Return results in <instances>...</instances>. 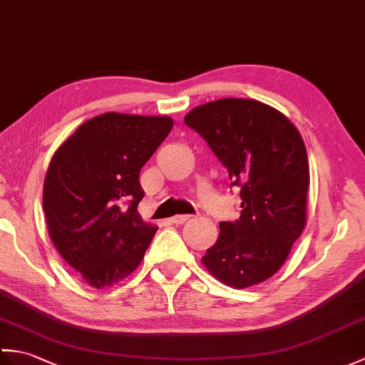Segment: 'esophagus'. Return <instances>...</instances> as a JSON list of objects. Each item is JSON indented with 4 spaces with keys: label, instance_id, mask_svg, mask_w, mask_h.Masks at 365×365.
I'll list each match as a JSON object with an SVG mask.
<instances>
[{
    "label": "esophagus",
    "instance_id": "1",
    "mask_svg": "<svg viewBox=\"0 0 365 365\" xmlns=\"http://www.w3.org/2000/svg\"><path fill=\"white\" fill-rule=\"evenodd\" d=\"M190 217H191L190 215H177V216L171 217V222H173V224H177V225H180V224H183V222L188 221Z\"/></svg>",
    "mask_w": 365,
    "mask_h": 365
}]
</instances>
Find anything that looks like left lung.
<instances>
[{"label":"left lung","mask_w":365,"mask_h":365,"mask_svg":"<svg viewBox=\"0 0 365 365\" xmlns=\"http://www.w3.org/2000/svg\"><path fill=\"white\" fill-rule=\"evenodd\" d=\"M185 124L207 141L241 190V216L221 222L202 257L219 282L244 289L277 274L307 225L309 163L302 135L277 108L225 98L194 107Z\"/></svg>","instance_id":"left-lung-1"}]
</instances>
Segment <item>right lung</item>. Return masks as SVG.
I'll list each match as a JSON object with an SVG mask.
<instances>
[{
	"mask_svg": "<svg viewBox=\"0 0 365 365\" xmlns=\"http://www.w3.org/2000/svg\"><path fill=\"white\" fill-rule=\"evenodd\" d=\"M173 125L169 116L103 113L51 158L43 183L49 238L91 287L120 283L144 258L158 227L137 210L140 171Z\"/></svg>",
	"mask_w": 365,
	"mask_h": 365,
	"instance_id": "add662e5",
	"label": "right lung"
}]
</instances>
